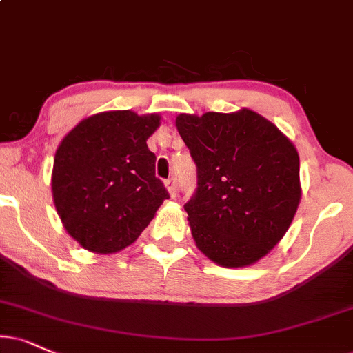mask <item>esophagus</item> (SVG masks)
Instances as JSON below:
<instances>
[{
  "instance_id": "1",
  "label": "esophagus",
  "mask_w": 353,
  "mask_h": 353,
  "mask_svg": "<svg viewBox=\"0 0 353 353\" xmlns=\"http://www.w3.org/2000/svg\"><path fill=\"white\" fill-rule=\"evenodd\" d=\"M165 186H167L168 193L172 194V196H175L176 193V178H168V180H165Z\"/></svg>"
}]
</instances>
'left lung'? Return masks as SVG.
Segmentation results:
<instances>
[{
    "label": "left lung",
    "instance_id": "left-lung-1",
    "mask_svg": "<svg viewBox=\"0 0 353 353\" xmlns=\"http://www.w3.org/2000/svg\"><path fill=\"white\" fill-rule=\"evenodd\" d=\"M176 129L196 163V190L185 211L198 249L223 267L255 263L298 210L296 149L250 110L180 114Z\"/></svg>",
    "mask_w": 353,
    "mask_h": 353
}]
</instances>
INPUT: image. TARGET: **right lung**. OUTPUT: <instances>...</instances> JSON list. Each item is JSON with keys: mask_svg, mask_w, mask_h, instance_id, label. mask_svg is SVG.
Segmentation results:
<instances>
[{"mask_svg": "<svg viewBox=\"0 0 353 353\" xmlns=\"http://www.w3.org/2000/svg\"><path fill=\"white\" fill-rule=\"evenodd\" d=\"M159 125L157 114L99 112L60 142L52 172L54 203L67 232L86 250L125 249L170 198L147 147Z\"/></svg>", "mask_w": 353, "mask_h": 353, "instance_id": "obj_1", "label": "right lung"}]
</instances>
